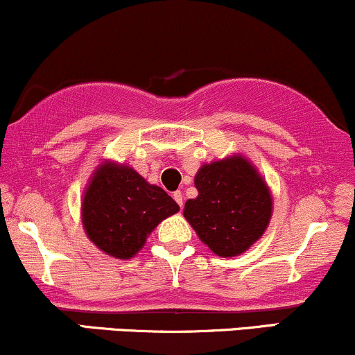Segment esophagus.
<instances>
[{
  "instance_id": "esophagus-1",
  "label": "esophagus",
  "mask_w": 355,
  "mask_h": 355,
  "mask_svg": "<svg viewBox=\"0 0 355 355\" xmlns=\"http://www.w3.org/2000/svg\"><path fill=\"white\" fill-rule=\"evenodd\" d=\"M173 198H175V202H177L178 205H180V209H182V207H183V193H182V191H175Z\"/></svg>"
}]
</instances>
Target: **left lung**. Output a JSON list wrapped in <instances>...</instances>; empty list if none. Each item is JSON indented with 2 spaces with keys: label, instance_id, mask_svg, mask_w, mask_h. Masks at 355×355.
Wrapping results in <instances>:
<instances>
[{
  "label": "left lung",
  "instance_id": "obj_1",
  "mask_svg": "<svg viewBox=\"0 0 355 355\" xmlns=\"http://www.w3.org/2000/svg\"><path fill=\"white\" fill-rule=\"evenodd\" d=\"M195 187L198 197L187 200L183 215L210 250L234 257L262 237L272 215V198L245 158L203 165Z\"/></svg>",
  "mask_w": 355,
  "mask_h": 355
}]
</instances>
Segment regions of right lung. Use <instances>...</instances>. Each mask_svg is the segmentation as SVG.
<instances>
[{
  "mask_svg": "<svg viewBox=\"0 0 355 355\" xmlns=\"http://www.w3.org/2000/svg\"><path fill=\"white\" fill-rule=\"evenodd\" d=\"M180 207L128 166L103 164L83 198V227L105 254L130 259L144 247L146 235Z\"/></svg>",
  "mask_w": 355,
  "mask_h": 355,
  "instance_id": "right-lung-1",
  "label": "right lung"
}]
</instances>
